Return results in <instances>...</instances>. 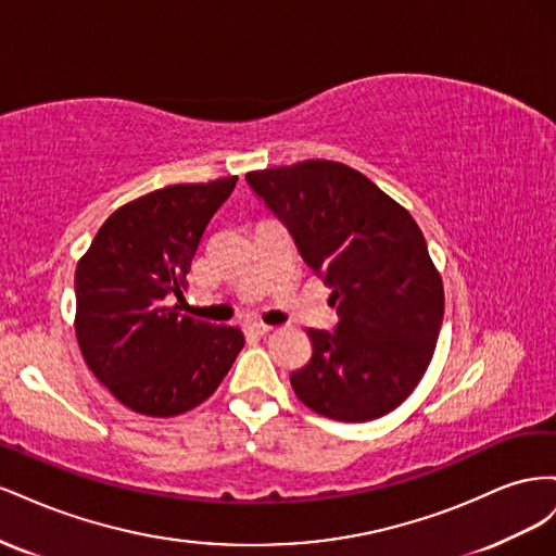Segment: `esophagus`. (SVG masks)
<instances>
[{
    "label": "esophagus",
    "mask_w": 556,
    "mask_h": 556,
    "mask_svg": "<svg viewBox=\"0 0 556 556\" xmlns=\"http://www.w3.org/2000/svg\"><path fill=\"white\" fill-rule=\"evenodd\" d=\"M271 329H274V327L262 325V323H250V325H245V333H250V336H266Z\"/></svg>",
    "instance_id": "34e87169"
}]
</instances>
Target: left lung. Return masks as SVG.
<instances>
[{
  "label": "left lung",
  "instance_id": "1",
  "mask_svg": "<svg viewBox=\"0 0 556 556\" xmlns=\"http://www.w3.org/2000/svg\"><path fill=\"white\" fill-rule=\"evenodd\" d=\"M248 185L288 225L331 290L333 331L308 329L313 355L290 374L306 406L368 422L406 401L433 357L443 278L413 215L357 169L331 160L250 172Z\"/></svg>",
  "mask_w": 556,
  "mask_h": 556
}]
</instances>
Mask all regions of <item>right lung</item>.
I'll list each match as a JSON object with an SVG mask.
<instances>
[{"instance_id":"add662e5","label":"right lung","mask_w":556,"mask_h":556,"mask_svg":"<svg viewBox=\"0 0 556 556\" xmlns=\"http://www.w3.org/2000/svg\"><path fill=\"white\" fill-rule=\"evenodd\" d=\"M239 176L180 182L129 201L76 266V339L88 368L134 413L174 417L204 403L243 348L239 327L180 315L185 276Z\"/></svg>"}]
</instances>
